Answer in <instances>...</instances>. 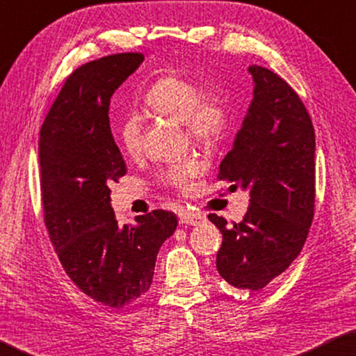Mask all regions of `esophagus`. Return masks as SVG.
<instances>
[{
  "label": "esophagus",
  "instance_id": "obj_1",
  "mask_svg": "<svg viewBox=\"0 0 356 356\" xmlns=\"http://www.w3.org/2000/svg\"><path fill=\"white\" fill-rule=\"evenodd\" d=\"M204 220H205V216L200 213L185 211L182 216H180V222L186 225H200Z\"/></svg>",
  "mask_w": 356,
  "mask_h": 356
}]
</instances>
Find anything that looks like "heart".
<instances>
[{"instance_id": "b5f03b06", "label": "heart", "mask_w": 356, "mask_h": 356, "mask_svg": "<svg viewBox=\"0 0 356 356\" xmlns=\"http://www.w3.org/2000/svg\"><path fill=\"white\" fill-rule=\"evenodd\" d=\"M143 103L151 113L182 122L191 140L207 148L219 145L228 128L229 106L222 90L213 85L202 89L197 80L180 72H170L152 83ZM117 140L124 154L137 156L143 146L142 117L136 113L124 117L117 129ZM200 171V160L186 157L160 174V182L172 190L188 191Z\"/></svg>"}]
</instances>
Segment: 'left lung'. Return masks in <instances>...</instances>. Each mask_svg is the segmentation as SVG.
I'll use <instances>...</instances> for the list:
<instances>
[{
	"label": "left lung",
	"instance_id": "8db88e82",
	"mask_svg": "<svg viewBox=\"0 0 356 356\" xmlns=\"http://www.w3.org/2000/svg\"><path fill=\"white\" fill-rule=\"evenodd\" d=\"M254 90L247 117L219 166V180L250 191L241 222L208 214L220 229L219 275L236 289L259 291L301 253L315 213V129L287 81L250 66Z\"/></svg>",
	"mask_w": 356,
	"mask_h": 356
}]
</instances>
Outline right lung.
<instances>
[{"instance_id": "1", "label": "right lung", "mask_w": 356, "mask_h": 356, "mask_svg": "<svg viewBox=\"0 0 356 356\" xmlns=\"http://www.w3.org/2000/svg\"><path fill=\"white\" fill-rule=\"evenodd\" d=\"M138 52L114 54L67 76L40 131L44 225L63 268L83 293L113 309L149 290L157 253L177 227L165 210L118 227L111 184L127 163L111 132L115 89L142 65Z\"/></svg>"}]
</instances>
